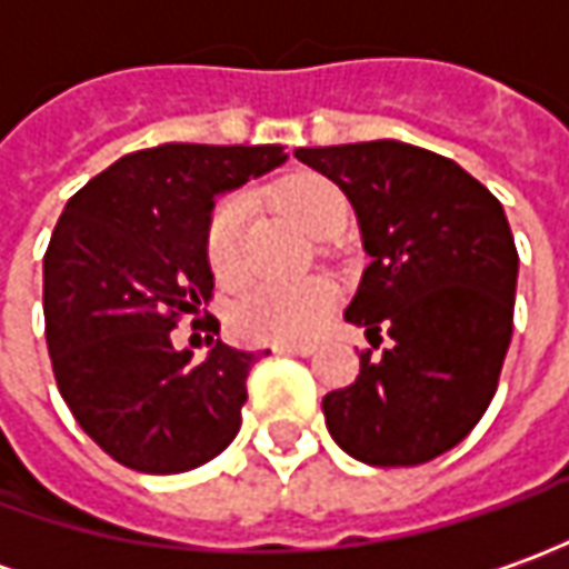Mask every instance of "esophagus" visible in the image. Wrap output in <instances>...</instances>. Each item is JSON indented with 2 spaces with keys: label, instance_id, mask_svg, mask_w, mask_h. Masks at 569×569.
I'll list each match as a JSON object with an SVG mask.
<instances>
[{
  "label": "esophagus",
  "instance_id": "1",
  "mask_svg": "<svg viewBox=\"0 0 569 569\" xmlns=\"http://www.w3.org/2000/svg\"><path fill=\"white\" fill-rule=\"evenodd\" d=\"M276 353H288V357H312L316 345H276Z\"/></svg>",
  "mask_w": 569,
  "mask_h": 569
}]
</instances>
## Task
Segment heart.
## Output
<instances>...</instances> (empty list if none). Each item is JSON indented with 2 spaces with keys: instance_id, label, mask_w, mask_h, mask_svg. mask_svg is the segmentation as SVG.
Segmentation results:
<instances>
[{
  "instance_id": "1",
  "label": "heart",
  "mask_w": 569,
  "mask_h": 569,
  "mask_svg": "<svg viewBox=\"0 0 569 569\" xmlns=\"http://www.w3.org/2000/svg\"><path fill=\"white\" fill-rule=\"evenodd\" d=\"M272 203L288 212L300 228L316 238L341 231L347 222V197L322 174H291L269 190ZM247 224V197H224L216 206L206 231V259L219 281L240 276V243ZM338 303V284L326 276H307L297 281H266L240 297L231 307V326L250 341H307Z\"/></svg>"
}]
</instances>
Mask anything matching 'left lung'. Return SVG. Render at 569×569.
Returning a JSON list of instances; mask_svg holds the SVG:
<instances>
[{"instance_id": "1", "label": "left lung", "mask_w": 569, "mask_h": 569, "mask_svg": "<svg viewBox=\"0 0 569 569\" xmlns=\"http://www.w3.org/2000/svg\"><path fill=\"white\" fill-rule=\"evenodd\" d=\"M345 190L369 266L345 310L382 357L329 391L331 438L369 467L451 451L489 410L513 335L520 257L505 206L453 159L400 140L300 147Z\"/></svg>"}]
</instances>
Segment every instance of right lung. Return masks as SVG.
<instances>
[{
	"instance_id": "right-lung-1",
	"label": "right lung",
	"mask_w": 569,
	"mask_h": 569,
	"mask_svg": "<svg viewBox=\"0 0 569 569\" xmlns=\"http://www.w3.org/2000/svg\"><path fill=\"white\" fill-rule=\"evenodd\" d=\"M284 159L276 143H162L121 156L64 203L43 257L46 345L64 403L118 463L187 472L238 436L247 376L269 350L216 341L193 363L171 329L212 297L216 197Z\"/></svg>"
}]
</instances>
